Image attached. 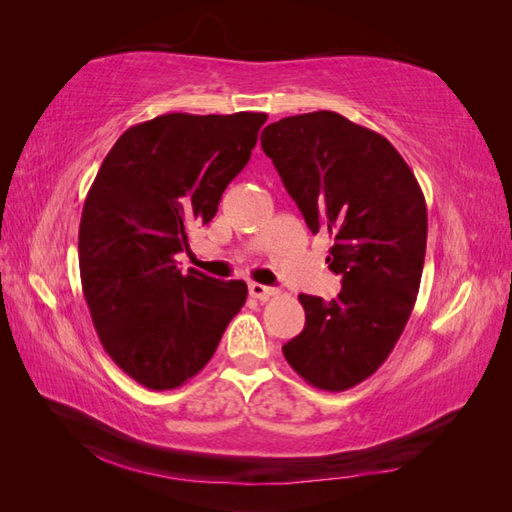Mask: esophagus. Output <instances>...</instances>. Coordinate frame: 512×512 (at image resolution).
<instances>
[{
	"label": "esophagus",
	"instance_id": "1",
	"mask_svg": "<svg viewBox=\"0 0 512 512\" xmlns=\"http://www.w3.org/2000/svg\"><path fill=\"white\" fill-rule=\"evenodd\" d=\"M277 292H280V290L271 288V286H265V284H256V282L250 284V294H252L254 299H260V301H267V299L275 297Z\"/></svg>",
	"mask_w": 512,
	"mask_h": 512
}]
</instances>
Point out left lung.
Segmentation results:
<instances>
[{
    "mask_svg": "<svg viewBox=\"0 0 512 512\" xmlns=\"http://www.w3.org/2000/svg\"><path fill=\"white\" fill-rule=\"evenodd\" d=\"M307 228L327 232L342 290L299 294L305 327L282 346L322 391L363 382L395 348L421 286L427 207L410 166L378 132L333 111L284 117L260 134Z\"/></svg>",
    "mask_w": 512,
    "mask_h": 512,
    "instance_id": "1",
    "label": "left lung"
}]
</instances>
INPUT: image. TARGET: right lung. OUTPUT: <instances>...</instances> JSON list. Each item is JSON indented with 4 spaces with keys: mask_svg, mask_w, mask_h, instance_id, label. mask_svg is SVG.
<instances>
[{
    "mask_svg": "<svg viewBox=\"0 0 512 512\" xmlns=\"http://www.w3.org/2000/svg\"><path fill=\"white\" fill-rule=\"evenodd\" d=\"M265 113H170L108 151L85 198L79 267L108 356L151 391L177 389L213 356L247 299L241 280L181 273L190 228L209 224L250 162Z\"/></svg>",
    "mask_w": 512,
    "mask_h": 512,
    "instance_id": "add662e5",
    "label": "right lung"
}]
</instances>
